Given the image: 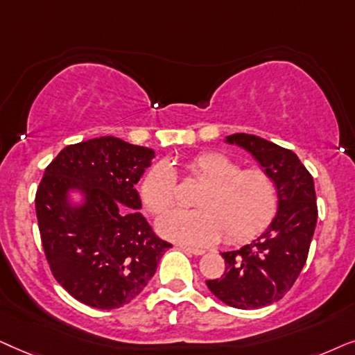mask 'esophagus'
Wrapping results in <instances>:
<instances>
[{"label": "esophagus", "mask_w": 355, "mask_h": 355, "mask_svg": "<svg viewBox=\"0 0 355 355\" xmlns=\"http://www.w3.org/2000/svg\"><path fill=\"white\" fill-rule=\"evenodd\" d=\"M183 252L190 253V254H195V257H201V254H205L206 252L205 250H200V248H191V247H180Z\"/></svg>", "instance_id": "34e87169"}]
</instances>
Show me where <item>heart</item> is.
I'll return each instance as SVG.
<instances>
[{
	"label": "heart",
	"mask_w": 355,
	"mask_h": 355,
	"mask_svg": "<svg viewBox=\"0 0 355 355\" xmlns=\"http://www.w3.org/2000/svg\"><path fill=\"white\" fill-rule=\"evenodd\" d=\"M198 182V209H177L160 217L157 230L164 237L190 245L240 243L261 232L276 214L277 188L259 168L242 165L219 153H200L187 162ZM141 198L153 214H162L178 201L177 173L167 162L155 164L141 182Z\"/></svg>",
	"instance_id": "b5f03b06"
}]
</instances>
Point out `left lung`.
<instances>
[{
    "instance_id": "1",
    "label": "left lung",
    "mask_w": 355,
    "mask_h": 355,
    "mask_svg": "<svg viewBox=\"0 0 355 355\" xmlns=\"http://www.w3.org/2000/svg\"><path fill=\"white\" fill-rule=\"evenodd\" d=\"M253 155L277 188V211L268 229L240 250L220 253L225 271L206 281L207 289L225 305L254 310L281 300L304 268L313 237L316 195L313 178L297 154L259 136H225Z\"/></svg>"
}]
</instances>
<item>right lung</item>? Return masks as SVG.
I'll use <instances>...</instances> for the list:
<instances>
[{
	"label": "right lung",
	"instance_id": "right-lung-1",
	"mask_svg": "<svg viewBox=\"0 0 355 355\" xmlns=\"http://www.w3.org/2000/svg\"><path fill=\"white\" fill-rule=\"evenodd\" d=\"M155 153L101 136L66 146L35 195L42 245L55 279L76 300L112 310L154 276L168 242L141 214L136 183Z\"/></svg>",
	"mask_w": 355,
	"mask_h": 355
}]
</instances>
